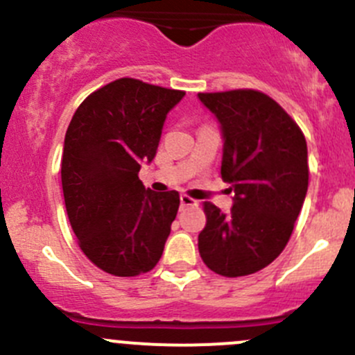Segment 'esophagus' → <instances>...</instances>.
<instances>
[{"instance_id":"1","label":"esophagus","mask_w":355,"mask_h":355,"mask_svg":"<svg viewBox=\"0 0 355 355\" xmlns=\"http://www.w3.org/2000/svg\"><path fill=\"white\" fill-rule=\"evenodd\" d=\"M180 202H182V206H198L199 200L192 199L191 196H187V194H182L180 196Z\"/></svg>"}]
</instances>
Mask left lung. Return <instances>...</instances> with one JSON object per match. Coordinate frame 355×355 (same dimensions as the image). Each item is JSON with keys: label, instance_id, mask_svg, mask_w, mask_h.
Returning a JSON list of instances; mask_svg holds the SVG:
<instances>
[{"label": "left lung", "instance_id": "obj_1", "mask_svg": "<svg viewBox=\"0 0 355 355\" xmlns=\"http://www.w3.org/2000/svg\"><path fill=\"white\" fill-rule=\"evenodd\" d=\"M199 99L221 125V178L234 191L230 213L204 202L199 254L221 277H245L273 263L292 235L309 184L306 137L259 91L200 92Z\"/></svg>", "mask_w": 355, "mask_h": 355}]
</instances>
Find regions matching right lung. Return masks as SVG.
I'll use <instances>...</instances> for the list:
<instances>
[{
	"label": "right lung",
	"mask_w": 355,
	"mask_h": 355,
	"mask_svg": "<svg viewBox=\"0 0 355 355\" xmlns=\"http://www.w3.org/2000/svg\"><path fill=\"white\" fill-rule=\"evenodd\" d=\"M184 91L118 78L82 101L67 128L62 185L82 252L114 277L156 266L177 216V191L155 192L139 180L155 159L168 111Z\"/></svg>",
	"instance_id": "1"
}]
</instances>
